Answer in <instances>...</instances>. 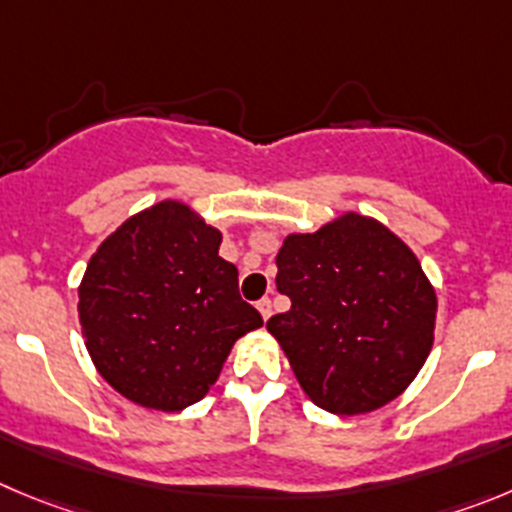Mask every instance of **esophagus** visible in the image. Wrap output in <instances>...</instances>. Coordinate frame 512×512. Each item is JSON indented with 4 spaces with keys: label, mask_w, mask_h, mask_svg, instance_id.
Returning <instances> with one entry per match:
<instances>
[{
    "label": "esophagus",
    "mask_w": 512,
    "mask_h": 512,
    "mask_svg": "<svg viewBox=\"0 0 512 512\" xmlns=\"http://www.w3.org/2000/svg\"><path fill=\"white\" fill-rule=\"evenodd\" d=\"M257 310H260V315L267 321V318H270V315H272V303H270V298L257 300Z\"/></svg>",
    "instance_id": "34e87169"
}]
</instances>
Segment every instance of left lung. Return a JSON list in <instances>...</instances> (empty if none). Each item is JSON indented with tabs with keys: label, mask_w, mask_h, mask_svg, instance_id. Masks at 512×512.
<instances>
[{
	"label": "left lung",
	"mask_w": 512,
	"mask_h": 512,
	"mask_svg": "<svg viewBox=\"0 0 512 512\" xmlns=\"http://www.w3.org/2000/svg\"><path fill=\"white\" fill-rule=\"evenodd\" d=\"M275 283L290 310L272 315L267 331L326 412L384 407L432 351V285L414 252L376 219L343 214L313 234H290Z\"/></svg>",
	"instance_id": "8db88e82"
}]
</instances>
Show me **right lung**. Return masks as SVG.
Returning a JSON list of instances; mask_svg holds the SVG:
<instances>
[{
  "label": "right lung",
  "mask_w": 512,
  "mask_h": 512,
  "mask_svg": "<svg viewBox=\"0 0 512 512\" xmlns=\"http://www.w3.org/2000/svg\"><path fill=\"white\" fill-rule=\"evenodd\" d=\"M219 242L186 204L159 202L90 257L78 303L85 346L100 376L141 407L179 412L202 399L234 341L262 326Z\"/></svg>",
  "instance_id": "add662e5"
}]
</instances>
